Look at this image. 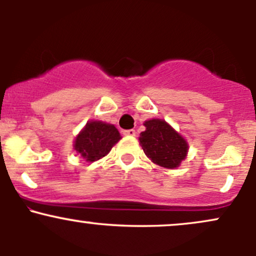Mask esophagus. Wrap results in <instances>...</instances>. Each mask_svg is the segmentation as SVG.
Instances as JSON below:
<instances>
[{
  "mask_svg": "<svg viewBox=\"0 0 256 256\" xmlns=\"http://www.w3.org/2000/svg\"><path fill=\"white\" fill-rule=\"evenodd\" d=\"M122 134H125V136H136V131L134 130V128H131V130H124L122 131Z\"/></svg>",
  "mask_w": 256,
  "mask_h": 256,
  "instance_id": "34e87169",
  "label": "esophagus"
}]
</instances>
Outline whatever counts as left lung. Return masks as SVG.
I'll return each instance as SVG.
<instances>
[{
    "label": "left lung",
    "mask_w": 256,
    "mask_h": 256,
    "mask_svg": "<svg viewBox=\"0 0 256 256\" xmlns=\"http://www.w3.org/2000/svg\"><path fill=\"white\" fill-rule=\"evenodd\" d=\"M144 126L146 131L140 132L138 140L146 156L165 168H176L180 165L189 149L186 140L165 120H146Z\"/></svg>",
    "instance_id": "8db88e82"
}]
</instances>
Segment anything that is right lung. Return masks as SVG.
Wrapping results in <instances>:
<instances>
[{"mask_svg":"<svg viewBox=\"0 0 256 256\" xmlns=\"http://www.w3.org/2000/svg\"><path fill=\"white\" fill-rule=\"evenodd\" d=\"M122 138L118 128L104 122H86L74 140V150L89 162L106 156L113 146Z\"/></svg>","mask_w":256,"mask_h":256,"instance_id":"right-lung-1","label":"right lung"}]
</instances>
